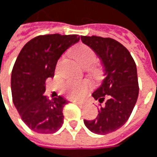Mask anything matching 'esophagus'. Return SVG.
Returning a JSON list of instances; mask_svg holds the SVG:
<instances>
[{
    "instance_id": "esophagus-1",
    "label": "esophagus",
    "mask_w": 157,
    "mask_h": 157,
    "mask_svg": "<svg viewBox=\"0 0 157 157\" xmlns=\"http://www.w3.org/2000/svg\"><path fill=\"white\" fill-rule=\"evenodd\" d=\"M73 103H75V104H76V105H86V103L84 102H80V101H73Z\"/></svg>"
}]
</instances>
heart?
Listing matches in <instances>:
<instances>
[{
	"label": "heart",
	"mask_w": 157,
	"mask_h": 157,
	"mask_svg": "<svg viewBox=\"0 0 157 157\" xmlns=\"http://www.w3.org/2000/svg\"><path fill=\"white\" fill-rule=\"evenodd\" d=\"M72 53L81 65L90 69L91 75L95 77L98 75L100 70L97 66L94 65L97 61V55L90 47L86 44H80L75 46ZM89 88L90 84L87 82L69 81L64 85V91L67 97L71 98H79L88 90Z\"/></svg>",
	"instance_id": "heart-1"
}]
</instances>
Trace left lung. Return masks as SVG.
Listing matches in <instances>:
<instances>
[{"instance_id": "left-lung-1", "label": "left lung", "mask_w": 157, "mask_h": 157, "mask_svg": "<svg viewBox=\"0 0 157 157\" xmlns=\"http://www.w3.org/2000/svg\"><path fill=\"white\" fill-rule=\"evenodd\" d=\"M81 39L101 59L105 71L102 84L92 93L100 103L98 114L93 120L84 119V124L92 133H113L128 120L138 98L136 64L129 51L113 38L81 36Z\"/></svg>"}]
</instances>
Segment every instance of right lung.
Returning a JSON list of instances; mask_svg holds the SVG:
<instances>
[{"instance_id":"right-lung-1","label":"right lung","mask_w":157,"mask_h":157,"mask_svg":"<svg viewBox=\"0 0 157 157\" xmlns=\"http://www.w3.org/2000/svg\"><path fill=\"white\" fill-rule=\"evenodd\" d=\"M79 39L78 35H40L17 56L11 74L13 103L26 126L37 133H55L64 122L62 112L68 101L60 96L50 100L43 94L59 57Z\"/></svg>"}]
</instances>
